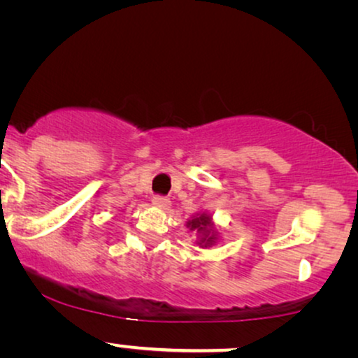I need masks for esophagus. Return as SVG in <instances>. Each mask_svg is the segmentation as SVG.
<instances>
[{"instance_id":"34e87169","label":"esophagus","mask_w":358,"mask_h":358,"mask_svg":"<svg viewBox=\"0 0 358 358\" xmlns=\"http://www.w3.org/2000/svg\"><path fill=\"white\" fill-rule=\"evenodd\" d=\"M151 202H153L155 207H158L161 210H168L171 205V200L168 197H164V195H155Z\"/></svg>"}]
</instances>
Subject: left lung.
<instances>
[{
  "instance_id": "obj_1",
  "label": "left lung",
  "mask_w": 358,
  "mask_h": 358,
  "mask_svg": "<svg viewBox=\"0 0 358 358\" xmlns=\"http://www.w3.org/2000/svg\"><path fill=\"white\" fill-rule=\"evenodd\" d=\"M189 227H190V229H197V231L203 233V238L200 239V244H202V246L207 248V246H210V244L215 241V234L213 233L212 234H207L208 233V227H210V218L205 217V215H200V217L190 220Z\"/></svg>"
}]
</instances>
